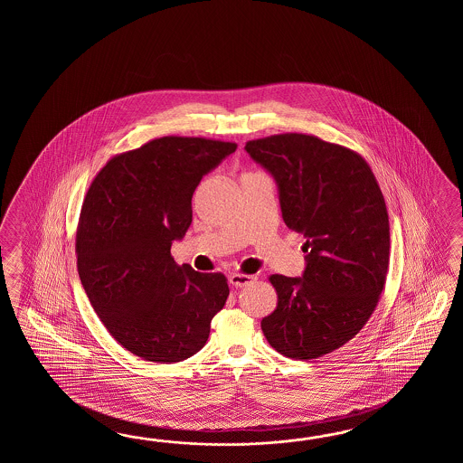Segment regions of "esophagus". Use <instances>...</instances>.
I'll list each match as a JSON object with an SVG mask.
<instances>
[{"label": "esophagus", "mask_w": 463, "mask_h": 463, "mask_svg": "<svg viewBox=\"0 0 463 463\" xmlns=\"http://www.w3.org/2000/svg\"><path fill=\"white\" fill-rule=\"evenodd\" d=\"M256 276L250 275H240V273H233V275L230 276V283L235 286V288H243V286H248L250 283H253L255 281Z\"/></svg>", "instance_id": "1"}]
</instances>
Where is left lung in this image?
I'll list each match as a JSON object with an SVG mask.
<instances>
[{
    "label": "left lung",
    "mask_w": 463,
    "mask_h": 463,
    "mask_svg": "<svg viewBox=\"0 0 463 463\" xmlns=\"http://www.w3.org/2000/svg\"><path fill=\"white\" fill-rule=\"evenodd\" d=\"M275 180L286 227L305 236V271L273 275L278 306L261 329L278 353L316 359L353 339L373 315L389 266V217L364 158L306 134L250 140Z\"/></svg>",
    "instance_id": "obj_1"
}]
</instances>
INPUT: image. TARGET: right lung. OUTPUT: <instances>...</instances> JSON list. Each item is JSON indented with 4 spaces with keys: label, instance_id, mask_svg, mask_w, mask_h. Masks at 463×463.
<instances>
[{
    "label": "right lung",
    "instance_id": "right-lung-1",
    "mask_svg": "<svg viewBox=\"0 0 463 463\" xmlns=\"http://www.w3.org/2000/svg\"><path fill=\"white\" fill-rule=\"evenodd\" d=\"M236 144L162 137L109 160L79 218L80 283L118 345L150 363H180L207 343L230 289L220 273L177 266L170 248L192 223L200 180Z\"/></svg>",
    "mask_w": 463,
    "mask_h": 463
}]
</instances>
